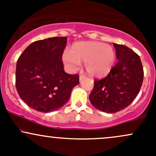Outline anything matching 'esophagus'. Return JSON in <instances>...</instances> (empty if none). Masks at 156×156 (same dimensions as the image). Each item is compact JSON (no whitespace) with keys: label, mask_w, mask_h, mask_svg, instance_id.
I'll return each instance as SVG.
<instances>
[{"label":"esophagus","mask_w":156,"mask_h":156,"mask_svg":"<svg viewBox=\"0 0 156 156\" xmlns=\"http://www.w3.org/2000/svg\"><path fill=\"white\" fill-rule=\"evenodd\" d=\"M84 78H85V76H84L83 75H80V76H79V80H80H80H83Z\"/></svg>","instance_id":"1"}]
</instances>
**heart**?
<instances>
[{"label": "heart", "instance_id": "obj_1", "mask_svg": "<svg viewBox=\"0 0 156 156\" xmlns=\"http://www.w3.org/2000/svg\"><path fill=\"white\" fill-rule=\"evenodd\" d=\"M62 60L69 72L78 69L80 62L90 76L97 78L108 74L116 61V53L109 44L101 42H79L73 44L69 52H64Z\"/></svg>", "mask_w": 156, "mask_h": 156}]
</instances>
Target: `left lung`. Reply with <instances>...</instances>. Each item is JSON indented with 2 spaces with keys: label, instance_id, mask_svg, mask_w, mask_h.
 Segmentation results:
<instances>
[{
  "label": "left lung",
  "instance_id": "8db88e82",
  "mask_svg": "<svg viewBox=\"0 0 156 156\" xmlns=\"http://www.w3.org/2000/svg\"><path fill=\"white\" fill-rule=\"evenodd\" d=\"M118 62L105 78L94 81L89 94L93 106L116 113L128 107L139 94L144 71L140 57L127 46L114 43Z\"/></svg>",
  "mask_w": 156,
  "mask_h": 156
}]
</instances>
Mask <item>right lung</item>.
<instances>
[{"instance_id":"right-lung-1","label":"right lung","mask_w":156,"mask_h":156,"mask_svg":"<svg viewBox=\"0 0 156 156\" xmlns=\"http://www.w3.org/2000/svg\"><path fill=\"white\" fill-rule=\"evenodd\" d=\"M67 37L38 40L28 45L16 67V88L28 106L41 112L56 111L69 101L78 75L64 72L62 54Z\"/></svg>"}]
</instances>
